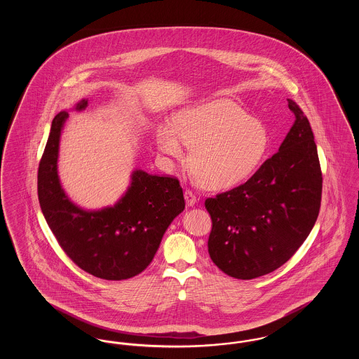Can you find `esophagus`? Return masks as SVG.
I'll list each match as a JSON object with an SVG mask.
<instances>
[{"instance_id": "obj_1", "label": "esophagus", "mask_w": 359, "mask_h": 359, "mask_svg": "<svg viewBox=\"0 0 359 359\" xmlns=\"http://www.w3.org/2000/svg\"><path fill=\"white\" fill-rule=\"evenodd\" d=\"M184 199H186L188 205H194L196 203V195L191 189L184 191Z\"/></svg>"}]
</instances>
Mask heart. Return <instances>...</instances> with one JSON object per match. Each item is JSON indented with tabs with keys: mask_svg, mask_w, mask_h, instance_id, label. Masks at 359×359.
<instances>
[{
	"mask_svg": "<svg viewBox=\"0 0 359 359\" xmlns=\"http://www.w3.org/2000/svg\"><path fill=\"white\" fill-rule=\"evenodd\" d=\"M201 183L211 189L237 186L250 177L269 148V135L261 121L246 114L237 103L214 100L180 111L175 128L157 129L158 149L177 161L186 158Z\"/></svg>",
	"mask_w": 359,
	"mask_h": 359,
	"instance_id": "1",
	"label": "heart"
}]
</instances>
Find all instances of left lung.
<instances>
[{"label": "left lung", "instance_id": "1", "mask_svg": "<svg viewBox=\"0 0 359 359\" xmlns=\"http://www.w3.org/2000/svg\"><path fill=\"white\" fill-rule=\"evenodd\" d=\"M294 114L278 152L243 184L205 199L211 217L208 253L223 273L252 280L284 265L318 219L323 176L306 114Z\"/></svg>", "mask_w": 359, "mask_h": 359}]
</instances>
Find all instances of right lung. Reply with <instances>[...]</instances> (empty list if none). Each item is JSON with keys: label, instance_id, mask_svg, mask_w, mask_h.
<instances>
[{"label": "right lung", "instance_id": "add662e5", "mask_svg": "<svg viewBox=\"0 0 359 359\" xmlns=\"http://www.w3.org/2000/svg\"><path fill=\"white\" fill-rule=\"evenodd\" d=\"M87 101L76 104L85 110ZM69 113L52 121L51 132L37 171V195L43 215L63 252L82 271L103 280H126L154 259L175 217L184 210V196L175 176L135 171L132 184L114 207L85 211L72 205L57 177V152Z\"/></svg>", "mask_w": 359, "mask_h": 359}]
</instances>
